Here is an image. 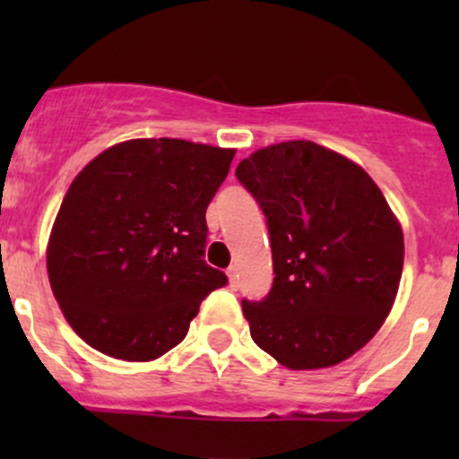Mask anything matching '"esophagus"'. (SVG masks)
Returning <instances> with one entry per match:
<instances>
[{
  "instance_id": "1",
  "label": "esophagus",
  "mask_w": 459,
  "mask_h": 459,
  "mask_svg": "<svg viewBox=\"0 0 459 459\" xmlns=\"http://www.w3.org/2000/svg\"><path fill=\"white\" fill-rule=\"evenodd\" d=\"M226 273H229L230 286H233V289H238V286H239V271H238V266H230Z\"/></svg>"
}]
</instances>
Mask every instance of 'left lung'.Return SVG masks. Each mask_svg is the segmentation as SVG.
<instances>
[{
	"label": "left lung",
	"instance_id": "obj_1",
	"mask_svg": "<svg viewBox=\"0 0 459 459\" xmlns=\"http://www.w3.org/2000/svg\"><path fill=\"white\" fill-rule=\"evenodd\" d=\"M235 175L266 215L275 273L262 302L242 299L251 337L293 371L344 362L395 302L400 221L362 166L316 142L259 148Z\"/></svg>",
	"mask_w": 459,
	"mask_h": 459
}]
</instances>
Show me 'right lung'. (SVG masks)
<instances>
[{"mask_svg":"<svg viewBox=\"0 0 459 459\" xmlns=\"http://www.w3.org/2000/svg\"><path fill=\"white\" fill-rule=\"evenodd\" d=\"M233 148L186 140L115 143L73 179L46 266L73 331L110 358L151 362L186 337L226 275L204 262L206 208Z\"/></svg>","mask_w":459,"mask_h":459,"instance_id":"add662e5","label":"right lung"}]
</instances>
